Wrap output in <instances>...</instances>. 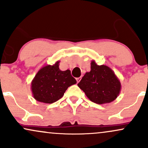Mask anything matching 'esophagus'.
<instances>
[{"label": "esophagus", "instance_id": "34e87169", "mask_svg": "<svg viewBox=\"0 0 148 148\" xmlns=\"http://www.w3.org/2000/svg\"><path fill=\"white\" fill-rule=\"evenodd\" d=\"M81 77H78V78H76V81H77V83H79V81H80V80H81Z\"/></svg>", "mask_w": 148, "mask_h": 148}]
</instances>
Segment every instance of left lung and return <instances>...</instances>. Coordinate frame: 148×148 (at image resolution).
Instances as JSON below:
<instances>
[{"label": "left lung", "mask_w": 148, "mask_h": 148, "mask_svg": "<svg viewBox=\"0 0 148 148\" xmlns=\"http://www.w3.org/2000/svg\"><path fill=\"white\" fill-rule=\"evenodd\" d=\"M90 69L78 84L88 99L98 104L116 99L121 85L113 70L106 65H97L95 61H92Z\"/></svg>", "instance_id": "8db88e82"}]
</instances>
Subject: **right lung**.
<instances>
[{
  "instance_id": "1",
  "label": "right lung",
  "mask_w": 148,
  "mask_h": 148,
  "mask_svg": "<svg viewBox=\"0 0 148 148\" xmlns=\"http://www.w3.org/2000/svg\"><path fill=\"white\" fill-rule=\"evenodd\" d=\"M76 84L69 69L61 71L59 61L40 69L32 81L33 97L40 102L52 103L60 99L69 86Z\"/></svg>"
}]
</instances>
